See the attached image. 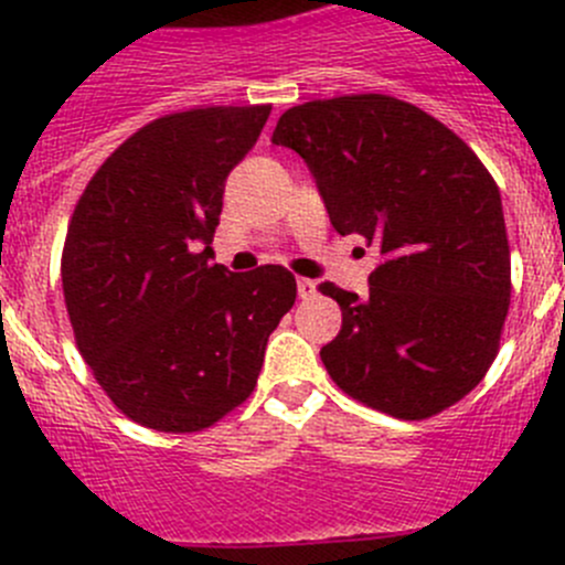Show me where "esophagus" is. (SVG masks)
<instances>
[{"instance_id": "1", "label": "esophagus", "mask_w": 565, "mask_h": 565, "mask_svg": "<svg viewBox=\"0 0 565 565\" xmlns=\"http://www.w3.org/2000/svg\"><path fill=\"white\" fill-rule=\"evenodd\" d=\"M298 295L303 300L315 298V295H317V281H311V278H298Z\"/></svg>"}]
</instances>
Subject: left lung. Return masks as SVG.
<instances>
[{"label":"left lung","instance_id":"obj_1","mask_svg":"<svg viewBox=\"0 0 565 565\" xmlns=\"http://www.w3.org/2000/svg\"><path fill=\"white\" fill-rule=\"evenodd\" d=\"M273 145L303 158L339 235L383 254L366 298L319 284L341 306L319 352L333 383L402 420L457 404L492 366L511 303L492 174L440 119L391 95L292 106Z\"/></svg>","mask_w":565,"mask_h":565}]
</instances>
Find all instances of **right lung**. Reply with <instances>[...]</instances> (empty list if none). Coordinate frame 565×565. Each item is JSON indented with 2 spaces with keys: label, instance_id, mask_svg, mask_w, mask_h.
Listing matches in <instances>:
<instances>
[{
  "label": "right lung",
  "instance_id": "add662e5",
  "mask_svg": "<svg viewBox=\"0 0 565 565\" xmlns=\"http://www.w3.org/2000/svg\"><path fill=\"white\" fill-rule=\"evenodd\" d=\"M270 106H207L136 130L84 188L62 250L76 347L122 415L202 431L254 391L265 347L295 306L281 265H210L224 182Z\"/></svg>",
  "mask_w": 565,
  "mask_h": 565
}]
</instances>
